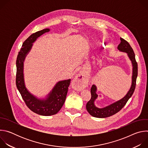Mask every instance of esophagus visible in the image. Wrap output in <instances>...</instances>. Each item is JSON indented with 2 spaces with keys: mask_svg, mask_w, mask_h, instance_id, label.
Listing matches in <instances>:
<instances>
[{
  "mask_svg": "<svg viewBox=\"0 0 148 148\" xmlns=\"http://www.w3.org/2000/svg\"><path fill=\"white\" fill-rule=\"evenodd\" d=\"M73 85L78 90L86 88L88 85V81L82 74H78L73 80Z\"/></svg>",
  "mask_w": 148,
  "mask_h": 148,
  "instance_id": "obj_1",
  "label": "esophagus"
}]
</instances>
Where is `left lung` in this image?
I'll use <instances>...</instances> for the list:
<instances>
[{"label": "left lung", "instance_id": "1", "mask_svg": "<svg viewBox=\"0 0 148 148\" xmlns=\"http://www.w3.org/2000/svg\"><path fill=\"white\" fill-rule=\"evenodd\" d=\"M120 40L121 43L118 46V50L121 52L126 53L127 54V56L132 63V73L131 86L127 94L122 98L105 107L98 108L96 107V105H95V101L98 98V94H97V87L94 84L92 85L91 89V98L87 102L86 105V108L89 114L95 118H107L119 112L125 106V105L127 102L128 99L131 97L135 88L136 80L138 75V64L135 60V53L130 45L128 43V42L121 37L120 38Z\"/></svg>", "mask_w": 148, "mask_h": 148}]
</instances>
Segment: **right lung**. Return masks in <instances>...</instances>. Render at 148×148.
Here are the masks:
<instances>
[{
  "mask_svg": "<svg viewBox=\"0 0 148 148\" xmlns=\"http://www.w3.org/2000/svg\"><path fill=\"white\" fill-rule=\"evenodd\" d=\"M50 31L45 29L30 36L23 43L16 60L17 88L28 108L36 114L43 116L56 114L65 102L71 79L58 81L45 98H38L32 94L26 88L24 78V61L30 51L33 43L42 34Z\"/></svg>",
  "mask_w": 148,
  "mask_h": 148,
  "instance_id": "add662e5",
  "label": "right lung"
}]
</instances>
